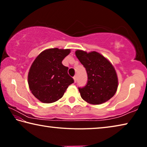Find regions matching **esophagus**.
<instances>
[{"label": "esophagus", "instance_id": "1", "mask_svg": "<svg viewBox=\"0 0 147 147\" xmlns=\"http://www.w3.org/2000/svg\"><path fill=\"white\" fill-rule=\"evenodd\" d=\"M73 79H74V82H76V80H77V77H76V76H74L73 77Z\"/></svg>", "mask_w": 147, "mask_h": 147}]
</instances>
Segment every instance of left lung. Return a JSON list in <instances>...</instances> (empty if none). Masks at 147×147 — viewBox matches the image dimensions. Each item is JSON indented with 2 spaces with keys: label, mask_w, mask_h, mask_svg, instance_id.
<instances>
[{
  "label": "left lung",
  "mask_w": 147,
  "mask_h": 147,
  "mask_svg": "<svg viewBox=\"0 0 147 147\" xmlns=\"http://www.w3.org/2000/svg\"><path fill=\"white\" fill-rule=\"evenodd\" d=\"M88 74V82L78 88L81 97L91 104H101L115 94L118 87L116 71L105 57L96 52L86 53L81 50L75 52Z\"/></svg>",
  "instance_id": "1"
}]
</instances>
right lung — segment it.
<instances>
[{"label":"right lung","mask_w":147,"mask_h":147,"mask_svg":"<svg viewBox=\"0 0 147 147\" xmlns=\"http://www.w3.org/2000/svg\"><path fill=\"white\" fill-rule=\"evenodd\" d=\"M70 52V49H47L32 63L28 75L29 88L42 102L58 100L68 86L74 82L67 73L69 68L61 63Z\"/></svg>","instance_id":"right-lung-1"}]
</instances>
